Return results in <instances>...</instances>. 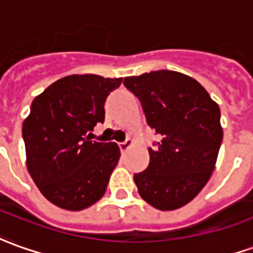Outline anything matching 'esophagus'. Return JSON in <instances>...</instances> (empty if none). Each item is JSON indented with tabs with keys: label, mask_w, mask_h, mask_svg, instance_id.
Returning <instances> with one entry per match:
<instances>
[{
	"label": "esophagus",
	"mask_w": 253,
	"mask_h": 253,
	"mask_svg": "<svg viewBox=\"0 0 253 253\" xmlns=\"http://www.w3.org/2000/svg\"><path fill=\"white\" fill-rule=\"evenodd\" d=\"M133 145H134L133 138H127L126 141H123V142H120L119 144L120 151H122V152H126L127 149L130 148V147H133Z\"/></svg>",
	"instance_id": "esophagus-1"
}]
</instances>
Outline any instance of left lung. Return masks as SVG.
Segmentation results:
<instances>
[{
    "label": "left lung",
    "instance_id": "1",
    "mask_svg": "<svg viewBox=\"0 0 253 253\" xmlns=\"http://www.w3.org/2000/svg\"><path fill=\"white\" fill-rule=\"evenodd\" d=\"M147 123L162 140L148 148L149 165L134 174L140 197L159 211L187 205L212 176L223 140L220 108L201 84L180 72L125 77Z\"/></svg>",
    "mask_w": 253,
    "mask_h": 253
}]
</instances>
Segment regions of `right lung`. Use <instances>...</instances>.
<instances>
[{
	"mask_svg": "<svg viewBox=\"0 0 253 253\" xmlns=\"http://www.w3.org/2000/svg\"><path fill=\"white\" fill-rule=\"evenodd\" d=\"M122 80L70 75L33 99L22 128L26 166L58 208L83 211L104 197L120 149L116 142L91 141L87 133L104 123L105 99Z\"/></svg>",
	"mask_w": 253,
	"mask_h": 253,
	"instance_id": "obj_1",
	"label": "right lung"
}]
</instances>
